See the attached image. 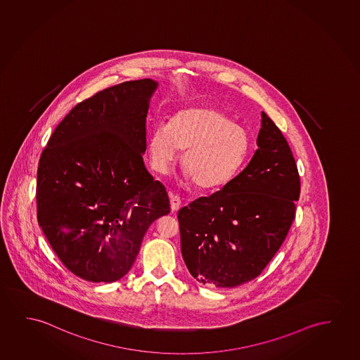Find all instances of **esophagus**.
Wrapping results in <instances>:
<instances>
[{"instance_id": "34e87169", "label": "esophagus", "mask_w": 360, "mask_h": 360, "mask_svg": "<svg viewBox=\"0 0 360 360\" xmlns=\"http://www.w3.org/2000/svg\"><path fill=\"white\" fill-rule=\"evenodd\" d=\"M169 198H171L172 212H177L179 210V207H181V198L178 195H173V194L169 195Z\"/></svg>"}]
</instances>
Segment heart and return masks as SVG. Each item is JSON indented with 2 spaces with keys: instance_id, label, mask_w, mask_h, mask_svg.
<instances>
[{
  "instance_id": "heart-1",
  "label": "heart",
  "mask_w": 360,
  "mask_h": 360,
  "mask_svg": "<svg viewBox=\"0 0 360 360\" xmlns=\"http://www.w3.org/2000/svg\"><path fill=\"white\" fill-rule=\"evenodd\" d=\"M248 133L216 108H188L160 123L148 139L150 163L166 174L179 150L183 171L200 189H216L229 182L248 153Z\"/></svg>"
}]
</instances>
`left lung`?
Here are the masks:
<instances>
[{
    "mask_svg": "<svg viewBox=\"0 0 360 360\" xmlns=\"http://www.w3.org/2000/svg\"><path fill=\"white\" fill-rule=\"evenodd\" d=\"M258 148L238 176L178 212L181 250L192 277L233 288L258 277L295 216L300 181L281 129L262 112Z\"/></svg>",
    "mask_w": 360,
    "mask_h": 360,
    "instance_id": "1",
    "label": "left lung"
}]
</instances>
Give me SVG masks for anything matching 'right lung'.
Wrapping results in <instances>:
<instances>
[{
	"mask_svg": "<svg viewBox=\"0 0 360 360\" xmlns=\"http://www.w3.org/2000/svg\"><path fill=\"white\" fill-rule=\"evenodd\" d=\"M158 82L128 81L73 107L39 158L37 219L67 269L84 281L127 274L144 234L169 213L144 166L146 118Z\"/></svg>",
	"mask_w": 360,
	"mask_h": 360,
	"instance_id": "obj_1",
	"label": "right lung"
}]
</instances>
